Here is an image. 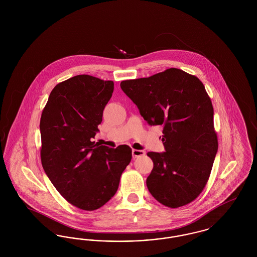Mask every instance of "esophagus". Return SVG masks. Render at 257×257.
<instances>
[{
  "label": "esophagus",
  "instance_id": "esophagus-1",
  "mask_svg": "<svg viewBox=\"0 0 257 257\" xmlns=\"http://www.w3.org/2000/svg\"><path fill=\"white\" fill-rule=\"evenodd\" d=\"M132 154H133V158H139V157H142L146 154V152L144 150H138V149H133L132 150Z\"/></svg>",
  "mask_w": 257,
  "mask_h": 257
}]
</instances>
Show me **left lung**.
<instances>
[{
  "instance_id": "1",
  "label": "left lung",
  "mask_w": 257,
  "mask_h": 257,
  "mask_svg": "<svg viewBox=\"0 0 257 257\" xmlns=\"http://www.w3.org/2000/svg\"><path fill=\"white\" fill-rule=\"evenodd\" d=\"M149 125H163L166 152H148L154 164L148 191L165 206H184L200 195L218 151L214 109L200 80L170 68L120 83Z\"/></svg>"
}]
</instances>
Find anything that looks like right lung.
Returning <instances> with one entry per match:
<instances>
[{
  "label": "right lung",
  "mask_w": 257,
  "mask_h": 257,
  "mask_svg": "<svg viewBox=\"0 0 257 257\" xmlns=\"http://www.w3.org/2000/svg\"><path fill=\"white\" fill-rule=\"evenodd\" d=\"M112 91V81L77 75L53 88L42 110V167L61 196L82 210H96L114 196L132 159L128 146L93 142Z\"/></svg>",
  "instance_id": "obj_1"
}]
</instances>
